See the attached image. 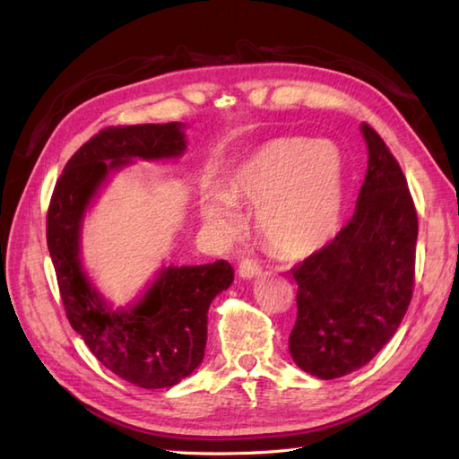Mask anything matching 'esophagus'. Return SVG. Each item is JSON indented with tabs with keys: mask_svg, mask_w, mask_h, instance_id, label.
<instances>
[{
	"mask_svg": "<svg viewBox=\"0 0 459 459\" xmlns=\"http://www.w3.org/2000/svg\"><path fill=\"white\" fill-rule=\"evenodd\" d=\"M238 274H240V278L250 280V278L260 276L262 274V268H260V264H258L256 260L245 258V260H240V264H238Z\"/></svg>",
	"mask_w": 459,
	"mask_h": 459,
	"instance_id": "1",
	"label": "esophagus"
}]
</instances>
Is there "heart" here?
Listing matches in <instances>:
<instances>
[{"label":"heart","instance_id":"b5f03b06","mask_svg":"<svg viewBox=\"0 0 459 459\" xmlns=\"http://www.w3.org/2000/svg\"><path fill=\"white\" fill-rule=\"evenodd\" d=\"M345 195V163L333 142L276 138L262 143L229 175L224 189L201 193V217L221 237L237 235L235 207H256L268 245L286 256H307L337 232Z\"/></svg>","mask_w":459,"mask_h":459}]
</instances>
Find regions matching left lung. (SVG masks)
I'll return each instance as SVG.
<instances>
[{"mask_svg": "<svg viewBox=\"0 0 459 459\" xmlns=\"http://www.w3.org/2000/svg\"><path fill=\"white\" fill-rule=\"evenodd\" d=\"M365 183L355 214L327 247L291 268L298 317L290 333L296 365L317 378L365 367L412 299L418 217L401 165L368 124Z\"/></svg>", "mask_w": 459, "mask_h": 459, "instance_id": "1", "label": "left lung"}]
</instances>
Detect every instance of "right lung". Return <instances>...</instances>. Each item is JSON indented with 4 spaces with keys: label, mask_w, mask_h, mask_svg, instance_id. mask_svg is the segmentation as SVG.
Masks as SVG:
<instances>
[{
    "label": "right lung",
    "mask_w": 459,
    "mask_h": 459,
    "mask_svg": "<svg viewBox=\"0 0 459 459\" xmlns=\"http://www.w3.org/2000/svg\"><path fill=\"white\" fill-rule=\"evenodd\" d=\"M185 124L104 128L68 160L47 211V247L73 329L114 375L142 388H169L201 365L207 311L235 280L227 260L203 266H168L143 298L112 309L81 266L84 211L108 173L132 160L179 158Z\"/></svg>",
    "instance_id": "1"
}]
</instances>
